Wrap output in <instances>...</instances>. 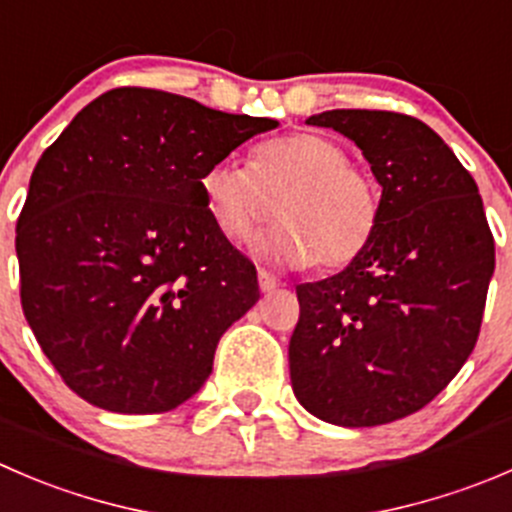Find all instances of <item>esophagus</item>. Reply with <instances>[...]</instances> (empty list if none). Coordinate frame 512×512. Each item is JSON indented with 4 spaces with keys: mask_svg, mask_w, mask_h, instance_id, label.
I'll list each match as a JSON object with an SVG mask.
<instances>
[{
    "mask_svg": "<svg viewBox=\"0 0 512 512\" xmlns=\"http://www.w3.org/2000/svg\"><path fill=\"white\" fill-rule=\"evenodd\" d=\"M257 280H260V290L262 292H272V290H277V287L282 285V282L267 270H257Z\"/></svg>",
    "mask_w": 512,
    "mask_h": 512,
    "instance_id": "34e87169",
    "label": "esophagus"
}]
</instances>
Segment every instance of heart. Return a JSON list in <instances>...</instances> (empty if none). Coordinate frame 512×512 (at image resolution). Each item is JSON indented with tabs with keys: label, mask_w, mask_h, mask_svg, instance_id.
Segmentation results:
<instances>
[{
	"label": "heart",
	"mask_w": 512,
	"mask_h": 512,
	"mask_svg": "<svg viewBox=\"0 0 512 512\" xmlns=\"http://www.w3.org/2000/svg\"><path fill=\"white\" fill-rule=\"evenodd\" d=\"M345 147L315 132H295L262 142L250 165L220 160L202 172L207 212L232 242H245L262 222H280L252 242V250L277 265L335 270L355 260L372 240L380 217V192Z\"/></svg>",
	"instance_id": "heart-1"
}]
</instances>
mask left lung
<instances>
[{
    "mask_svg": "<svg viewBox=\"0 0 512 512\" xmlns=\"http://www.w3.org/2000/svg\"><path fill=\"white\" fill-rule=\"evenodd\" d=\"M307 124L355 142L382 195L365 250L337 275L297 285L292 390L325 423H393L425 408L478 342L495 270L483 200L420 119L330 109Z\"/></svg>",
    "mask_w": 512,
    "mask_h": 512,
    "instance_id": "1",
    "label": "left lung"
}]
</instances>
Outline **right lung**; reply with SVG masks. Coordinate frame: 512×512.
Instances as JSON below:
<instances>
[{"instance_id":"1","label":"right lung","mask_w":512,"mask_h":512,"mask_svg":"<svg viewBox=\"0 0 512 512\" xmlns=\"http://www.w3.org/2000/svg\"><path fill=\"white\" fill-rule=\"evenodd\" d=\"M277 124L119 87L44 150L17 222L22 310L79 398L152 415L205 385L260 287L207 212L202 172Z\"/></svg>"}]
</instances>
